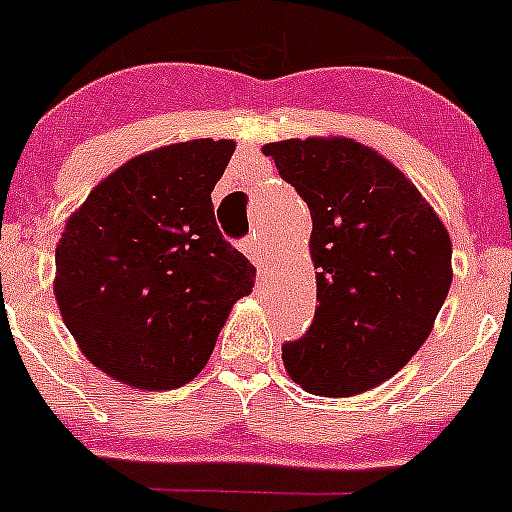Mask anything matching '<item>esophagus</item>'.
<instances>
[{
	"label": "esophagus",
	"instance_id": "esophagus-1",
	"mask_svg": "<svg viewBox=\"0 0 512 512\" xmlns=\"http://www.w3.org/2000/svg\"><path fill=\"white\" fill-rule=\"evenodd\" d=\"M241 251L246 253L248 259H251L253 266H264V251H261V243L253 241V238H248V241L241 243Z\"/></svg>",
	"mask_w": 512,
	"mask_h": 512
}]
</instances>
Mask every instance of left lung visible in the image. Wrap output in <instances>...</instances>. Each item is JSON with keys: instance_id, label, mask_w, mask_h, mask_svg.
Instances as JSON below:
<instances>
[{"instance_id": "left-lung-1", "label": "left lung", "mask_w": 512, "mask_h": 512, "mask_svg": "<svg viewBox=\"0 0 512 512\" xmlns=\"http://www.w3.org/2000/svg\"><path fill=\"white\" fill-rule=\"evenodd\" d=\"M311 211L316 314L284 367L311 394L352 397L405 367L452 284L445 223L394 163L352 138L264 145Z\"/></svg>"}]
</instances>
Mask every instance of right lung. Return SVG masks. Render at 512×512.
Returning a JSON list of instances; mask_svg holds the SVG:
<instances>
[{
	"label": "right lung",
	"instance_id": "right-lung-1",
	"mask_svg": "<svg viewBox=\"0 0 512 512\" xmlns=\"http://www.w3.org/2000/svg\"><path fill=\"white\" fill-rule=\"evenodd\" d=\"M236 143L186 140L135 155L67 218L55 299L77 347L135 389H175L211 357L256 269L221 236L211 191Z\"/></svg>",
	"mask_w": 512,
	"mask_h": 512
}]
</instances>
